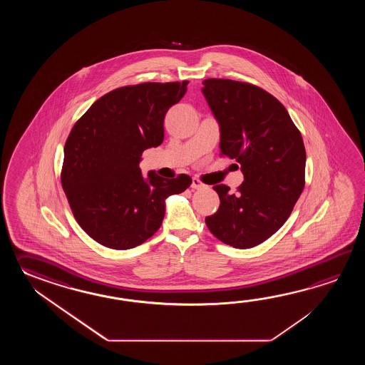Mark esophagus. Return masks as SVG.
<instances>
[{
    "instance_id": "1",
    "label": "esophagus",
    "mask_w": 365,
    "mask_h": 365,
    "mask_svg": "<svg viewBox=\"0 0 365 365\" xmlns=\"http://www.w3.org/2000/svg\"><path fill=\"white\" fill-rule=\"evenodd\" d=\"M192 187H193V189H197V190H200V189H205L206 185L202 182L201 180L197 179V178H193V180H192Z\"/></svg>"
}]
</instances>
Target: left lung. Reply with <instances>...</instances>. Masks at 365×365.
<instances>
[{"instance_id":"left-lung-1","label":"left lung","mask_w":365,"mask_h":365,"mask_svg":"<svg viewBox=\"0 0 365 365\" xmlns=\"http://www.w3.org/2000/svg\"><path fill=\"white\" fill-rule=\"evenodd\" d=\"M202 93L219 124L222 154L244 175L236 193L214 186L220 206L206 225L227 245L253 248L286 223L303 192V138L283 104L257 86L209 78Z\"/></svg>"}]
</instances>
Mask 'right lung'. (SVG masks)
I'll use <instances>...</instances> for the list:
<instances>
[{"mask_svg":"<svg viewBox=\"0 0 365 365\" xmlns=\"http://www.w3.org/2000/svg\"><path fill=\"white\" fill-rule=\"evenodd\" d=\"M187 81L125 86L103 95L73 126L63 148L61 184L90 237L132 249L160 228L165 200L192 184L140 168L142 153L164 140V116L185 95Z\"/></svg>","mask_w":365,"mask_h":365,"instance_id":"add662e5","label":"right lung"}]
</instances>
